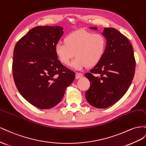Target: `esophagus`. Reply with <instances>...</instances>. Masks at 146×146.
<instances>
[{"instance_id":"obj_1","label":"esophagus","mask_w":146,"mask_h":146,"mask_svg":"<svg viewBox=\"0 0 146 146\" xmlns=\"http://www.w3.org/2000/svg\"><path fill=\"white\" fill-rule=\"evenodd\" d=\"M83 76V74L81 73H76V79H79V78H81Z\"/></svg>"}]
</instances>
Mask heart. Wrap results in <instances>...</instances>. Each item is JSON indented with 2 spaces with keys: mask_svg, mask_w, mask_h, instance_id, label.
<instances>
[{
  "mask_svg": "<svg viewBox=\"0 0 146 146\" xmlns=\"http://www.w3.org/2000/svg\"><path fill=\"white\" fill-rule=\"evenodd\" d=\"M106 46V39L102 34L78 30L66 35L64 43H57L55 52L61 63L66 66L75 55L72 66L81 70L97 65L103 58Z\"/></svg>",
  "mask_w": 146,
  "mask_h": 146,
  "instance_id": "heart-1",
  "label": "heart"
}]
</instances>
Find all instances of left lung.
Returning <instances> with one entry per match:
<instances>
[{
	"label": "left lung",
	"instance_id": "obj_1",
	"mask_svg": "<svg viewBox=\"0 0 146 146\" xmlns=\"http://www.w3.org/2000/svg\"><path fill=\"white\" fill-rule=\"evenodd\" d=\"M102 34L106 39L103 58L85 74L90 82L86 100L99 109L114 105L123 96L131 84L136 66L133 48L125 36L112 27L104 29Z\"/></svg>",
	"mask_w": 146,
	"mask_h": 146
}]
</instances>
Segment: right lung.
I'll list each match as a JSON object with an SVG mask.
<instances>
[{
    "instance_id": "add662e5",
    "label": "right lung",
    "mask_w": 146,
    "mask_h": 146,
    "mask_svg": "<svg viewBox=\"0 0 146 146\" xmlns=\"http://www.w3.org/2000/svg\"><path fill=\"white\" fill-rule=\"evenodd\" d=\"M63 34L60 26H37L15 45L12 64L15 85L29 103L40 109L57 105L75 78L55 52Z\"/></svg>"
}]
</instances>
